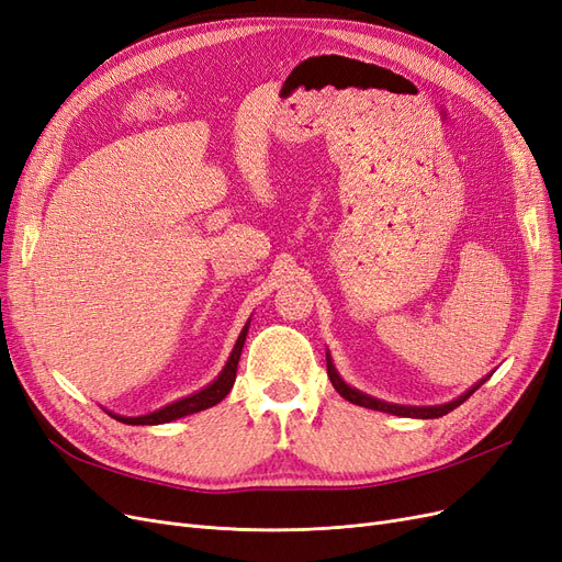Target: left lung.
<instances>
[{
  "mask_svg": "<svg viewBox=\"0 0 562 562\" xmlns=\"http://www.w3.org/2000/svg\"><path fill=\"white\" fill-rule=\"evenodd\" d=\"M327 376H330V381H333V385H335V391H337L344 400L353 402V404H358V406H367V409L389 412V414H395V416H409V418H439V416H443V414H449V412L456 409V406H460L462 402H465V400L479 389V385H481L483 381H486V379L479 381L472 391H468L465 395H460L458 400H453V402H449V404H439V406H400V404H389V402L374 400V397H370V395H362L360 391L351 389V385H346V383L339 379L335 367H333L330 356H327Z\"/></svg>",
  "mask_w": 562,
  "mask_h": 562,
  "instance_id": "left-lung-1",
  "label": "left lung"
}]
</instances>
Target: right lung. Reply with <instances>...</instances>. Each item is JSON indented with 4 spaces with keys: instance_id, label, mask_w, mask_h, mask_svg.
I'll return each mask as SVG.
<instances>
[{
    "instance_id": "obj_1",
    "label": "right lung",
    "mask_w": 562,
    "mask_h": 562,
    "mask_svg": "<svg viewBox=\"0 0 562 562\" xmlns=\"http://www.w3.org/2000/svg\"><path fill=\"white\" fill-rule=\"evenodd\" d=\"M246 333H248V323H246V327H244L237 344H235V351H232L227 364L223 367L221 376L211 385H206L204 391L190 395V397H183V400L173 402V404H167V406H162V409L153 412V414H146V416H134V418H130V416H115V414H111V416L115 420L127 423V425H158V423H169V420H177L181 416L204 412V409H209V406L218 404L229 393L232 385H235L237 364H239V356H241V348H244V341H246Z\"/></svg>"
}]
</instances>
